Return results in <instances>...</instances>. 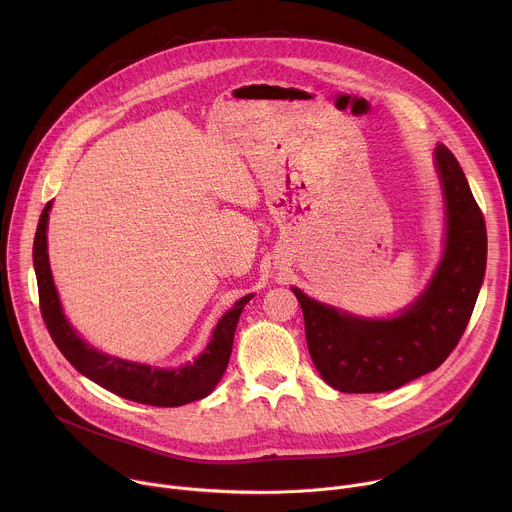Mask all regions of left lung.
<instances>
[{"label":"left lung","mask_w":512,"mask_h":512,"mask_svg":"<svg viewBox=\"0 0 512 512\" xmlns=\"http://www.w3.org/2000/svg\"><path fill=\"white\" fill-rule=\"evenodd\" d=\"M446 202V245L427 287L393 318H362L294 291L320 377L340 393H385L435 371L462 338L486 271V225L446 145L433 152Z\"/></svg>","instance_id":"obj_1"}]
</instances>
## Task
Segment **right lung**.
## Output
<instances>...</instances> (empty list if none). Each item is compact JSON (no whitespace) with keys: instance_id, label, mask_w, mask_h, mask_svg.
<instances>
[{"instance_id":"add662e5","label":"right lung","mask_w":512,"mask_h":512,"mask_svg":"<svg viewBox=\"0 0 512 512\" xmlns=\"http://www.w3.org/2000/svg\"><path fill=\"white\" fill-rule=\"evenodd\" d=\"M50 208L52 202H48L40 214L32 255L38 279L40 312L54 344L66 356V360L81 375L101 385L103 389L143 405L180 407L210 395L227 371L239 316L247 302L253 298V294L237 300L235 306L225 312V316L214 326L206 348L194 358V362H186L184 367L160 369L143 362L111 356L83 340L81 334L68 324L62 312L48 261L46 231Z\"/></svg>"}]
</instances>
